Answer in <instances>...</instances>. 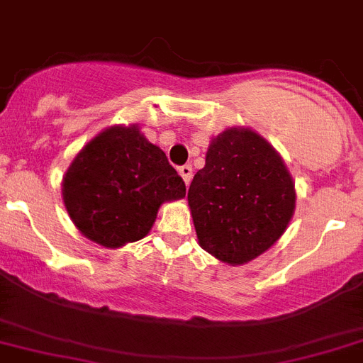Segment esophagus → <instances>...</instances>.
<instances>
[{"label": "esophagus", "instance_id": "1", "mask_svg": "<svg viewBox=\"0 0 363 363\" xmlns=\"http://www.w3.org/2000/svg\"><path fill=\"white\" fill-rule=\"evenodd\" d=\"M179 174H181L182 181L186 182V186L191 182V177H194V168H191V164H184L179 168Z\"/></svg>", "mask_w": 363, "mask_h": 363}]
</instances>
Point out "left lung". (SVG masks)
<instances>
[{"label": "left lung", "instance_id": "8db88e82", "mask_svg": "<svg viewBox=\"0 0 363 363\" xmlns=\"http://www.w3.org/2000/svg\"><path fill=\"white\" fill-rule=\"evenodd\" d=\"M295 184L259 133L228 128L211 141L189 184L199 244L228 264H244L282 237L295 211Z\"/></svg>", "mask_w": 363, "mask_h": 363}]
</instances>
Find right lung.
Instances as JSON below:
<instances>
[{
  "mask_svg": "<svg viewBox=\"0 0 363 363\" xmlns=\"http://www.w3.org/2000/svg\"><path fill=\"white\" fill-rule=\"evenodd\" d=\"M184 195V181L166 153L137 126H112L94 137L63 179L68 215L104 247L146 237L162 202Z\"/></svg>",
  "mask_w": 363,
  "mask_h": 363,
  "instance_id": "right-lung-1",
  "label": "right lung"
}]
</instances>
